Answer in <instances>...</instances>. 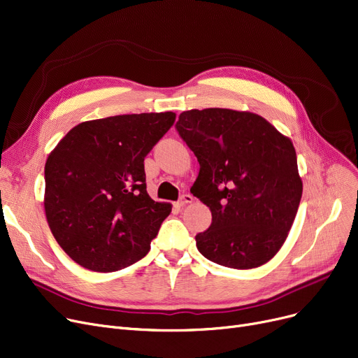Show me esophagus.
I'll return each instance as SVG.
<instances>
[{"label":"esophagus","instance_id":"obj_1","mask_svg":"<svg viewBox=\"0 0 358 358\" xmlns=\"http://www.w3.org/2000/svg\"><path fill=\"white\" fill-rule=\"evenodd\" d=\"M192 201H193V196H190V194H182V196L180 197V200L177 201V206H178V208H182L184 205L192 203Z\"/></svg>","mask_w":358,"mask_h":358}]
</instances>
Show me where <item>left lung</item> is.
Here are the masks:
<instances>
[{"label":"left lung","mask_w":358,"mask_h":358,"mask_svg":"<svg viewBox=\"0 0 358 358\" xmlns=\"http://www.w3.org/2000/svg\"><path fill=\"white\" fill-rule=\"evenodd\" d=\"M200 165L190 192L212 212L196 236L208 260L252 269L282 247L303 193L289 138L253 113L224 108L190 110L176 124Z\"/></svg>","instance_id":"8db88e82"}]
</instances>
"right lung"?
<instances>
[{
    "instance_id": "add662e5",
    "label": "right lung",
    "mask_w": 358,
    "mask_h": 358,
    "mask_svg": "<svg viewBox=\"0 0 358 358\" xmlns=\"http://www.w3.org/2000/svg\"><path fill=\"white\" fill-rule=\"evenodd\" d=\"M174 113L86 121L45 164V213L61 248L80 266L115 272L145 257L171 205L146 192L145 157Z\"/></svg>"
}]
</instances>
